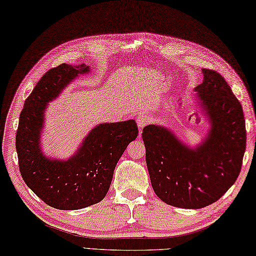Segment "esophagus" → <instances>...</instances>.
I'll list each match as a JSON object with an SVG mask.
<instances>
[{
    "label": "esophagus",
    "mask_w": 256,
    "mask_h": 256,
    "mask_svg": "<svg viewBox=\"0 0 256 256\" xmlns=\"http://www.w3.org/2000/svg\"><path fill=\"white\" fill-rule=\"evenodd\" d=\"M150 120H150V116L146 113H142V112L136 116V122L138 124L139 128H143L144 126H146V124L150 122Z\"/></svg>",
    "instance_id": "1"
}]
</instances>
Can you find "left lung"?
Here are the masks:
<instances>
[{
    "instance_id": "8db88e82",
    "label": "left lung",
    "mask_w": 256,
    "mask_h": 256,
    "mask_svg": "<svg viewBox=\"0 0 256 256\" xmlns=\"http://www.w3.org/2000/svg\"><path fill=\"white\" fill-rule=\"evenodd\" d=\"M194 88V108L208 124L190 146L163 124L143 128L146 160L153 190L162 201L202 208L220 198L238 178L246 152V120L238 101L220 74L203 68Z\"/></svg>"
}]
</instances>
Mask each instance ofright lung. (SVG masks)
<instances>
[{
  "label": "right lung",
  "mask_w": 256,
  "mask_h": 256,
  "mask_svg": "<svg viewBox=\"0 0 256 256\" xmlns=\"http://www.w3.org/2000/svg\"><path fill=\"white\" fill-rule=\"evenodd\" d=\"M91 67L62 64L43 76L24 101L16 134V151L24 182L41 200L58 210H72L101 202L106 196L117 162L138 136L134 120L101 122L93 127L67 158L42 148L48 103L60 98Z\"/></svg>",
  "instance_id": "obj_1"
}]
</instances>
